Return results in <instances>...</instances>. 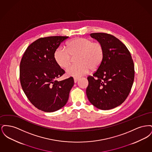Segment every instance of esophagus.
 <instances>
[{
    "instance_id": "obj_1",
    "label": "esophagus",
    "mask_w": 152,
    "mask_h": 152,
    "mask_svg": "<svg viewBox=\"0 0 152 152\" xmlns=\"http://www.w3.org/2000/svg\"><path fill=\"white\" fill-rule=\"evenodd\" d=\"M73 79H74V82L76 83H77V81L79 80V77H74Z\"/></svg>"
}]
</instances>
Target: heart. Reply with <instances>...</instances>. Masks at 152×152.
Here are the masks:
<instances>
[{
  "label": "heart",
  "instance_id": "obj_1",
  "mask_svg": "<svg viewBox=\"0 0 152 152\" xmlns=\"http://www.w3.org/2000/svg\"><path fill=\"white\" fill-rule=\"evenodd\" d=\"M104 48L99 42L84 38L77 37L66 43V48L60 47L55 52L56 63L61 68L65 69L71 64L72 56L75 57L76 64L70 66L66 71L68 76L79 77L98 69L104 58Z\"/></svg>",
  "mask_w": 152,
  "mask_h": 152
}]
</instances>
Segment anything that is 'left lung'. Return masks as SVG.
I'll return each instance as SVG.
<instances>
[{
	"instance_id": "obj_1",
	"label": "left lung",
	"mask_w": 152,
	"mask_h": 152,
	"mask_svg": "<svg viewBox=\"0 0 152 152\" xmlns=\"http://www.w3.org/2000/svg\"><path fill=\"white\" fill-rule=\"evenodd\" d=\"M90 35L102 44L105 53L100 66L87 77V97L97 108H115L130 93L134 77L133 59L125 45L115 36L107 33Z\"/></svg>"
}]
</instances>
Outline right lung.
<instances>
[{"label":"right lung","mask_w":152,"mask_h":152,"mask_svg":"<svg viewBox=\"0 0 152 152\" xmlns=\"http://www.w3.org/2000/svg\"><path fill=\"white\" fill-rule=\"evenodd\" d=\"M68 36H49L31 44L20 64V81L29 101L36 108L52 112L66 104L74 84L72 77L58 81L65 73L55 61V52Z\"/></svg>","instance_id":"add662e5"}]
</instances>
